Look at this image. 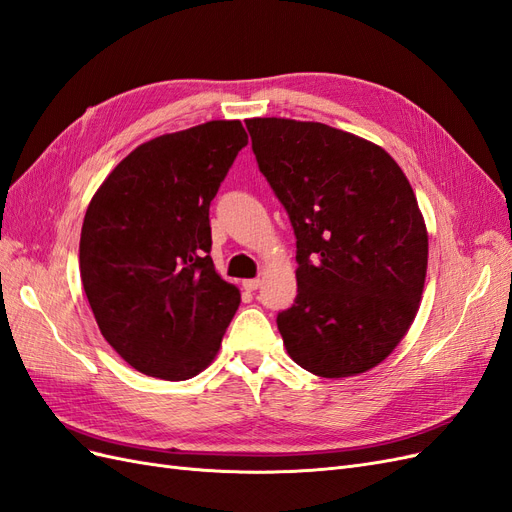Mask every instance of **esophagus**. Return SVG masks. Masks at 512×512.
<instances>
[{
    "label": "esophagus",
    "instance_id": "esophagus-1",
    "mask_svg": "<svg viewBox=\"0 0 512 512\" xmlns=\"http://www.w3.org/2000/svg\"><path fill=\"white\" fill-rule=\"evenodd\" d=\"M260 284H262V282L258 280V277H254V280H243V288H245V290H250V292H252V290H256Z\"/></svg>",
    "mask_w": 512,
    "mask_h": 512
}]
</instances>
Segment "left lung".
Masks as SVG:
<instances>
[{"label": "left lung", "instance_id": "left-lung-1", "mask_svg": "<svg viewBox=\"0 0 512 512\" xmlns=\"http://www.w3.org/2000/svg\"><path fill=\"white\" fill-rule=\"evenodd\" d=\"M260 173L297 235V299L277 316L290 359L322 378L380 365L416 318L429 239L404 170L318 121H245Z\"/></svg>", "mask_w": 512, "mask_h": 512}]
</instances>
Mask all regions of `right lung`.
<instances>
[{
    "instance_id": "add662e5",
    "label": "right lung",
    "mask_w": 512,
    "mask_h": 512,
    "mask_svg": "<svg viewBox=\"0 0 512 512\" xmlns=\"http://www.w3.org/2000/svg\"><path fill=\"white\" fill-rule=\"evenodd\" d=\"M245 145L239 119L156 136L108 173L87 207V301L106 342L145 376L179 382L207 369L241 303L209 256V205Z\"/></svg>"
}]
</instances>
